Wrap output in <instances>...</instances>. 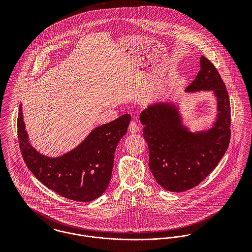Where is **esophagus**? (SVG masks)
<instances>
[{"label":"esophagus","instance_id":"34e87169","mask_svg":"<svg viewBox=\"0 0 252 252\" xmlns=\"http://www.w3.org/2000/svg\"><path fill=\"white\" fill-rule=\"evenodd\" d=\"M129 131L131 133H133V134L138 133L140 131V126H139V124L135 120H132L130 122V124H129Z\"/></svg>","mask_w":252,"mask_h":252}]
</instances>
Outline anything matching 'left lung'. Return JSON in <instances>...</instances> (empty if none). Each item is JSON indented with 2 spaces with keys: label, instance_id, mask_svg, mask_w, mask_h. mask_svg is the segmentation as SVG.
<instances>
[{
  "label": "left lung",
  "instance_id": "obj_1",
  "mask_svg": "<svg viewBox=\"0 0 252 252\" xmlns=\"http://www.w3.org/2000/svg\"><path fill=\"white\" fill-rule=\"evenodd\" d=\"M200 66L185 91L215 92L218 112L211 129L189 132L170 103L151 105L140 115L149 150V169L158 184L171 192L186 191L201 183L215 170L230 143L231 108L225 83L205 56L201 57Z\"/></svg>",
  "mask_w": 252,
  "mask_h": 252
}]
</instances>
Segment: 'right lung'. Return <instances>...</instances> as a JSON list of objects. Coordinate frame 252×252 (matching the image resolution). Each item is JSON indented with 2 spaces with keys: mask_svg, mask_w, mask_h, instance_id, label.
<instances>
[{
  "mask_svg": "<svg viewBox=\"0 0 252 252\" xmlns=\"http://www.w3.org/2000/svg\"><path fill=\"white\" fill-rule=\"evenodd\" d=\"M130 120V114H123L94 129L69 153L49 158L39 154L29 143L20 105L17 118L19 147L28 169L43 185L69 200L90 202L108 187L114 151L126 134Z\"/></svg>",
  "mask_w": 252,
  "mask_h": 252,
  "instance_id": "obj_1",
  "label": "right lung"
}]
</instances>
